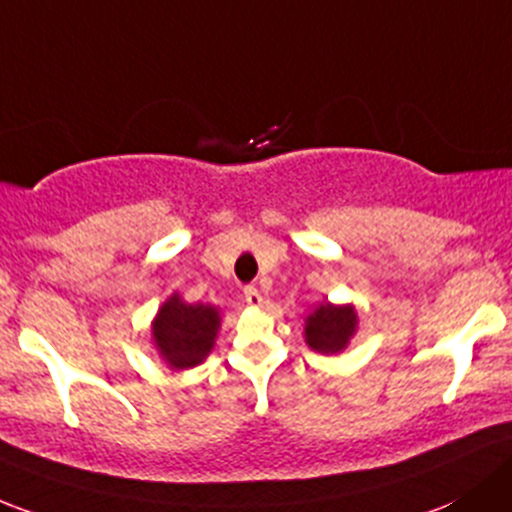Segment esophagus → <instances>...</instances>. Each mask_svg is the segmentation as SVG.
Segmentation results:
<instances>
[{"mask_svg":"<svg viewBox=\"0 0 512 512\" xmlns=\"http://www.w3.org/2000/svg\"><path fill=\"white\" fill-rule=\"evenodd\" d=\"M242 297L250 306H260L262 304V294L257 292V287H245V292H242Z\"/></svg>","mask_w":512,"mask_h":512,"instance_id":"1","label":"esophagus"}]
</instances>
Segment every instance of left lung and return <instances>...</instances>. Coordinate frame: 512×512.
Instances as JSON below:
<instances>
[{
  "instance_id": "8db88e82",
  "label": "left lung",
  "mask_w": 512,
  "mask_h": 512,
  "mask_svg": "<svg viewBox=\"0 0 512 512\" xmlns=\"http://www.w3.org/2000/svg\"><path fill=\"white\" fill-rule=\"evenodd\" d=\"M358 331V311L353 304L321 301L304 319V343L314 353L338 355L348 348Z\"/></svg>"
}]
</instances>
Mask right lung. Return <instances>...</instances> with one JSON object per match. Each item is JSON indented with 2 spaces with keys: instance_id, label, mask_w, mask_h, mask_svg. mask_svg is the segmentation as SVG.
Here are the masks:
<instances>
[{
  "instance_id": "obj_1",
  "label": "right lung",
  "mask_w": 512,
  "mask_h": 512,
  "mask_svg": "<svg viewBox=\"0 0 512 512\" xmlns=\"http://www.w3.org/2000/svg\"><path fill=\"white\" fill-rule=\"evenodd\" d=\"M220 309L213 304H191L179 292L171 294L154 316L149 338L161 363L169 370L201 365L215 346L220 331Z\"/></svg>"
}]
</instances>
